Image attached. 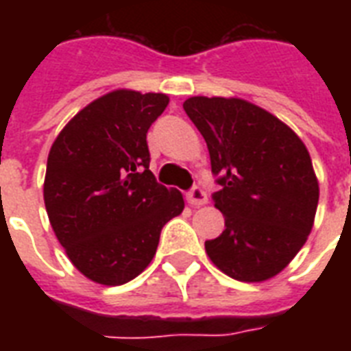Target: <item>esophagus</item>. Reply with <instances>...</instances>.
<instances>
[{"label": "esophagus", "instance_id": "obj_1", "mask_svg": "<svg viewBox=\"0 0 351 351\" xmlns=\"http://www.w3.org/2000/svg\"><path fill=\"white\" fill-rule=\"evenodd\" d=\"M187 202L191 204L193 208H198V206L208 204V195H206V191H204L202 187L195 186L191 191L187 193Z\"/></svg>", "mask_w": 351, "mask_h": 351}]
</instances>
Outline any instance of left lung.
<instances>
[{
  "label": "left lung",
  "instance_id": "left-lung-1",
  "mask_svg": "<svg viewBox=\"0 0 351 351\" xmlns=\"http://www.w3.org/2000/svg\"><path fill=\"white\" fill-rule=\"evenodd\" d=\"M184 111L209 149L226 230L206 240L220 271L242 282L280 273L304 245L319 204L308 149L284 121L240 98L193 96Z\"/></svg>",
  "mask_w": 351,
  "mask_h": 351
}]
</instances>
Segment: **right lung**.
<instances>
[{
  "mask_svg": "<svg viewBox=\"0 0 351 351\" xmlns=\"http://www.w3.org/2000/svg\"><path fill=\"white\" fill-rule=\"evenodd\" d=\"M167 104L162 93L112 90L84 107L52 143L47 215L74 267L98 284L138 277L162 228L184 209L182 193L149 171L147 131Z\"/></svg>",
  "mask_w": 351,
  "mask_h": 351,
  "instance_id": "1",
  "label": "right lung"
}]
</instances>
